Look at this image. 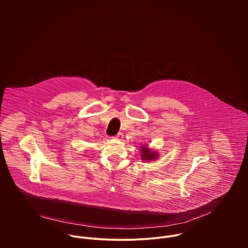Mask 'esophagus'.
<instances>
[{"label": "esophagus", "instance_id": "34e87169", "mask_svg": "<svg viewBox=\"0 0 248 248\" xmlns=\"http://www.w3.org/2000/svg\"><path fill=\"white\" fill-rule=\"evenodd\" d=\"M123 138H124V134H123V133H118V135L115 137V139H117V140H119V141L123 140Z\"/></svg>", "mask_w": 248, "mask_h": 248}]
</instances>
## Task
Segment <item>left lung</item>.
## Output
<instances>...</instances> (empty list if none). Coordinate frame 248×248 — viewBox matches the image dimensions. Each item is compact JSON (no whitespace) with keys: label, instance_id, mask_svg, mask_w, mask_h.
<instances>
[{"label":"left lung","instance_id":"obj_1","mask_svg":"<svg viewBox=\"0 0 248 248\" xmlns=\"http://www.w3.org/2000/svg\"><path fill=\"white\" fill-rule=\"evenodd\" d=\"M140 159L142 160L144 163L147 162H152L155 160H158L159 158V152L157 150L151 149L150 147H148L147 143L144 144H141L140 143Z\"/></svg>","mask_w":248,"mask_h":248}]
</instances>
